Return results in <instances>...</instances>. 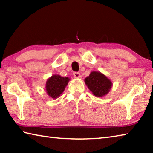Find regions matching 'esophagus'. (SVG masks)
Returning a JSON list of instances; mask_svg holds the SVG:
<instances>
[{"label":"esophagus","mask_w":153,"mask_h":153,"mask_svg":"<svg viewBox=\"0 0 153 153\" xmlns=\"http://www.w3.org/2000/svg\"><path fill=\"white\" fill-rule=\"evenodd\" d=\"M74 76L76 78H79V77H80V74L79 72H74Z\"/></svg>","instance_id":"34e87169"}]
</instances>
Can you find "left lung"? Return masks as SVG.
<instances>
[{
	"label": "left lung",
	"mask_w": 153,
	"mask_h": 153,
	"mask_svg": "<svg viewBox=\"0 0 153 153\" xmlns=\"http://www.w3.org/2000/svg\"><path fill=\"white\" fill-rule=\"evenodd\" d=\"M84 82L92 94L97 97L107 95L113 85L111 80L99 71H92Z\"/></svg>",
	"instance_id": "left-lung-1"
}]
</instances>
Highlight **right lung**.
I'll return each mask as SVG.
<instances>
[{
    "instance_id": "add662e5",
    "label": "right lung",
    "mask_w": 153,
    "mask_h": 153,
    "mask_svg": "<svg viewBox=\"0 0 153 153\" xmlns=\"http://www.w3.org/2000/svg\"><path fill=\"white\" fill-rule=\"evenodd\" d=\"M70 79L61 77L59 75H53L47 79L46 84V92L52 98H56L63 92Z\"/></svg>"
}]
</instances>
